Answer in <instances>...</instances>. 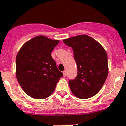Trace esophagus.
Listing matches in <instances>:
<instances>
[{
    "instance_id": "obj_1",
    "label": "esophagus",
    "mask_w": 126,
    "mask_h": 126,
    "mask_svg": "<svg viewBox=\"0 0 126 126\" xmlns=\"http://www.w3.org/2000/svg\"><path fill=\"white\" fill-rule=\"evenodd\" d=\"M63 76H64V77L66 76V70H64V71L63 72Z\"/></svg>"
}]
</instances>
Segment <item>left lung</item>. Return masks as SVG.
<instances>
[{"label":"left lung","mask_w":126,"mask_h":126,"mask_svg":"<svg viewBox=\"0 0 126 126\" xmlns=\"http://www.w3.org/2000/svg\"><path fill=\"white\" fill-rule=\"evenodd\" d=\"M63 42L73 50L78 67L76 77L68 81L71 91L81 99L94 96L102 89L108 74L106 50L87 35L66 39Z\"/></svg>","instance_id":"8db88e82"}]
</instances>
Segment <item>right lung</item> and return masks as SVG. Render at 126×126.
I'll use <instances>...</instances> for the list:
<instances>
[{"label":"right lung","mask_w":126,"mask_h":126,"mask_svg":"<svg viewBox=\"0 0 126 126\" xmlns=\"http://www.w3.org/2000/svg\"><path fill=\"white\" fill-rule=\"evenodd\" d=\"M59 40L37 36L23 45L16 57V76L25 93L35 99L50 96L63 73L51 56Z\"/></svg>","instance_id":"obj_1"}]
</instances>
